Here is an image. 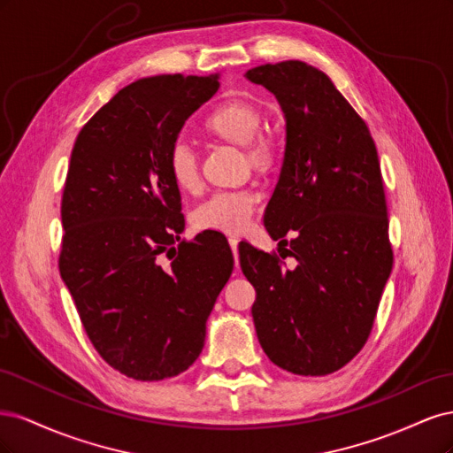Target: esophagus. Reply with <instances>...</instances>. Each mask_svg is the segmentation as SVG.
Returning a JSON list of instances; mask_svg holds the SVG:
<instances>
[{"label": "esophagus", "instance_id": "34e87169", "mask_svg": "<svg viewBox=\"0 0 453 453\" xmlns=\"http://www.w3.org/2000/svg\"><path fill=\"white\" fill-rule=\"evenodd\" d=\"M238 242H240L238 238H232V236L228 238V243H230V248H232V253H234V257H236V258H238Z\"/></svg>", "mask_w": 453, "mask_h": 453}]
</instances>
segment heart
I'll list each match as a JSON object with an SVG mask.
<instances>
[{
  "label": "heart",
  "mask_w": 453,
  "mask_h": 453,
  "mask_svg": "<svg viewBox=\"0 0 453 453\" xmlns=\"http://www.w3.org/2000/svg\"><path fill=\"white\" fill-rule=\"evenodd\" d=\"M263 125V115L248 102H226L215 107L205 120L219 138L248 147L253 164H266L272 158V142L266 135H257ZM168 172L172 181L181 190H195L200 185V168L193 145L187 138H177L168 150ZM260 202L255 188H221L198 203L193 211V223L202 230H219L238 234L253 221Z\"/></svg>",
  "instance_id": "heart-1"
}]
</instances>
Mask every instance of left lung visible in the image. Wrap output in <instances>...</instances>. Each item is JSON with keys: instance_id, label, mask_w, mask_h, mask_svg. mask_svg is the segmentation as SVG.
Here are the masks:
<instances>
[{"instance_id": "8db88e82", "label": "left lung", "mask_w": 453, "mask_h": 453, "mask_svg": "<svg viewBox=\"0 0 453 453\" xmlns=\"http://www.w3.org/2000/svg\"><path fill=\"white\" fill-rule=\"evenodd\" d=\"M245 77L276 96L285 115L283 166L265 226L280 256L297 260L287 271L276 253L240 243L242 272L257 291L255 331L273 365L325 376L366 344L393 268L378 150L318 67L287 60Z\"/></svg>"}]
</instances>
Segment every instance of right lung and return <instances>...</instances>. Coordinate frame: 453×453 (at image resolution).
I'll list each match as a JSON object with an SVG mask.
<instances>
[{
  "label": "right lung",
  "mask_w": 453,
  "mask_h": 453,
  "mask_svg": "<svg viewBox=\"0 0 453 453\" xmlns=\"http://www.w3.org/2000/svg\"><path fill=\"white\" fill-rule=\"evenodd\" d=\"M217 79L135 81L81 128L72 150L60 276L96 351L140 381L177 376L198 359L205 321L234 268L219 234L174 245L185 219L168 150L217 92Z\"/></svg>",
  "instance_id": "right-lung-1"
}]
</instances>
